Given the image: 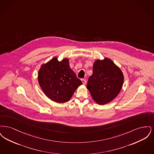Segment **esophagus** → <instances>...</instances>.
Wrapping results in <instances>:
<instances>
[{"label":"esophagus","mask_w":154,"mask_h":154,"mask_svg":"<svg viewBox=\"0 0 154 154\" xmlns=\"http://www.w3.org/2000/svg\"><path fill=\"white\" fill-rule=\"evenodd\" d=\"M81 81H82V84H83L84 85H85V84H86V80H84V79H82Z\"/></svg>","instance_id":"obj_1"}]
</instances>
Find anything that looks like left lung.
Masks as SVG:
<instances>
[{
    "mask_svg": "<svg viewBox=\"0 0 154 154\" xmlns=\"http://www.w3.org/2000/svg\"><path fill=\"white\" fill-rule=\"evenodd\" d=\"M124 80L121 69L107 57L96 60L93 73L88 79L87 89L97 104L111 102L119 94Z\"/></svg>",
    "mask_w": 154,
    "mask_h": 154,
    "instance_id": "8db88e82",
    "label": "left lung"
}]
</instances>
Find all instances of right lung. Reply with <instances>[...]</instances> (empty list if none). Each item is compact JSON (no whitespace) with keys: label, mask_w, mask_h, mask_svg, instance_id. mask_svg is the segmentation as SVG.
Instances as JSON below:
<instances>
[{"label":"right lung","mask_w":154,"mask_h":154,"mask_svg":"<svg viewBox=\"0 0 154 154\" xmlns=\"http://www.w3.org/2000/svg\"><path fill=\"white\" fill-rule=\"evenodd\" d=\"M38 82L44 94L58 103L68 102L82 84L69 65L67 58L58 60L55 57L42 64L38 72Z\"/></svg>","instance_id":"right-lung-1"}]
</instances>
